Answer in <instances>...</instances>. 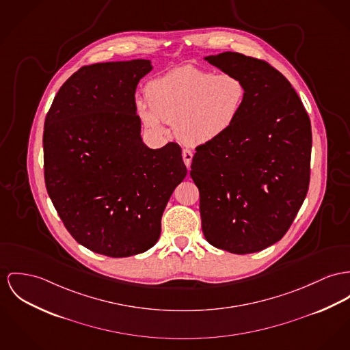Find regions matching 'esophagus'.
<instances>
[{
    "label": "esophagus",
    "mask_w": 350,
    "mask_h": 350,
    "mask_svg": "<svg viewBox=\"0 0 350 350\" xmlns=\"http://www.w3.org/2000/svg\"><path fill=\"white\" fill-rule=\"evenodd\" d=\"M183 159H184V162H185V165H187V167L189 169L191 160H193V153L189 149H184L183 150Z\"/></svg>",
    "instance_id": "esophagus-1"
}]
</instances>
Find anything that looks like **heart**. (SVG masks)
<instances>
[{
    "label": "heart",
    "instance_id": "heart-1",
    "mask_svg": "<svg viewBox=\"0 0 350 350\" xmlns=\"http://www.w3.org/2000/svg\"><path fill=\"white\" fill-rule=\"evenodd\" d=\"M145 93L148 105L137 103L144 126L165 135L162 122L172 124L184 144L197 146L232 129L246 100V85L237 75H215L187 65L150 81Z\"/></svg>",
    "mask_w": 350,
    "mask_h": 350
}]
</instances>
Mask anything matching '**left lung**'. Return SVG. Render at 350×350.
<instances>
[{
	"mask_svg": "<svg viewBox=\"0 0 350 350\" xmlns=\"http://www.w3.org/2000/svg\"><path fill=\"white\" fill-rule=\"evenodd\" d=\"M241 77L246 100L232 129L198 146L190 176L206 241L260 252L291 228L309 188L312 128L296 90L268 62L237 52L204 57Z\"/></svg>",
	"mask_w": 350,
	"mask_h": 350,
	"instance_id": "8db88e82",
	"label": "left lung"
}]
</instances>
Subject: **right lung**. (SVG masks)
<instances>
[{
  "label": "right lung",
  "instance_id": "add662e5",
  "mask_svg": "<svg viewBox=\"0 0 350 350\" xmlns=\"http://www.w3.org/2000/svg\"><path fill=\"white\" fill-rule=\"evenodd\" d=\"M150 59L82 66L66 81L44 128L45 184L76 241L108 257L156 245L166 204L188 170L181 148H148L135 88Z\"/></svg>",
  "mask_w": 350,
  "mask_h": 350
}]
</instances>
